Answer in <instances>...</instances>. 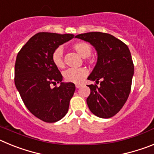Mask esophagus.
I'll use <instances>...</instances> for the list:
<instances>
[{
    "instance_id": "1",
    "label": "esophagus",
    "mask_w": 154,
    "mask_h": 154,
    "mask_svg": "<svg viewBox=\"0 0 154 154\" xmlns=\"http://www.w3.org/2000/svg\"><path fill=\"white\" fill-rule=\"evenodd\" d=\"M81 86H82V84H75L76 89H79V88H80Z\"/></svg>"
}]
</instances>
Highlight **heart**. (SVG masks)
Returning <instances> with one entry per match:
<instances>
[{
    "mask_svg": "<svg viewBox=\"0 0 154 154\" xmlns=\"http://www.w3.org/2000/svg\"><path fill=\"white\" fill-rule=\"evenodd\" d=\"M75 51L82 58H88L92 53V47L89 44L85 42H78L72 45ZM51 59L54 65L58 69H62L65 66L63 60V49L61 47L57 48L53 51ZM89 72L85 68L78 69H69L64 72V78L69 82L81 83L86 78Z\"/></svg>",
    "mask_w": 154,
    "mask_h": 154,
    "instance_id": "b5f03b06",
    "label": "heart"
}]
</instances>
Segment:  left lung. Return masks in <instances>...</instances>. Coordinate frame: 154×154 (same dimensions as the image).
I'll use <instances>...</instances> for the list:
<instances>
[{"instance_id":"1","label":"left lung","mask_w":154,"mask_h":154,"mask_svg":"<svg viewBox=\"0 0 154 154\" xmlns=\"http://www.w3.org/2000/svg\"><path fill=\"white\" fill-rule=\"evenodd\" d=\"M75 38L89 42L97 51V62L88 79L100 82L99 86L88 85L91 90L88 106L98 117H112L123 106L131 89L134 66L130 49L109 34L88 32Z\"/></svg>"}]
</instances>
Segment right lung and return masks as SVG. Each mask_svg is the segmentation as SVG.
<instances>
[{
    "mask_svg": "<svg viewBox=\"0 0 154 154\" xmlns=\"http://www.w3.org/2000/svg\"><path fill=\"white\" fill-rule=\"evenodd\" d=\"M72 34L40 32L31 37L18 52L14 83L25 106L46 123H55L66 115L75 90L72 82H63L51 59L53 51L72 39ZM60 83L51 88V84Z\"/></svg>",
    "mask_w": 154,
    "mask_h": 154,
    "instance_id": "right-lung-1",
    "label": "right lung"
}]
</instances>
